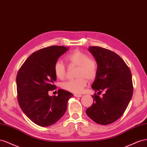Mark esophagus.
<instances>
[{"label": "esophagus", "mask_w": 147, "mask_h": 147, "mask_svg": "<svg viewBox=\"0 0 147 147\" xmlns=\"http://www.w3.org/2000/svg\"><path fill=\"white\" fill-rule=\"evenodd\" d=\"M74 95L75 96V97H82V95L81 94H74Z\"/></svg>", "instance_id": "34e87169"}]
</instances>
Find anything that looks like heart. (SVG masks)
Instances as JSON below:
<instances>
[{"label": "heart", "instance_id": "heart-1", "mask_svg": "<svg viewBox=\"0 0 147 147\" xmlns=\"http://www.w3.org/2000/svg\"><path fill=\"white\" fill-rule=\"evenodd\" d=\"M69 63L78 66L76 79L65 81L62 83L61 87L65 90L74 93H79L86 86L87 81L93 80L98 73V63L94 58H89L87 53L79 50H75L66 57ZM53 71L55 76L60 79H64L66 74V67L61 61H57L53 66Z\"/></svg>", "mask_w": 147, "mask_h": 147}]
</instances>
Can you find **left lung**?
I'll return each instance as SVG.
<instances>
[{
	"instance_id": "left-lung-1",
	"label": "left lung",
	"mask_w": 147,
	"mask_h": 147,
	"mask_svg": "<svg viewBox=\"0 0 147 147\" xmlns=\"http://www.w3.org/2000/svg\"><path fill=\"white\" fill-rule=\"evenodd\" d=\"M89 52L98 63V73L92 88L100 98L92 96L94 103L86 110L87 116L94 122L108 125L120 118L131 101L133 84L131 70L118 54L100 47L91 46Z\"/></svg>"
}]
</instances>
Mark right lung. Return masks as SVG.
<instances>
[{
    "mask_svg": "<svg viewBox=\"0 0 147 147\" xmlns=\"http://www.w3.org/2000/svg\"><path fill=\"white\" fill-rule=\"evenodd\" d=\"M68 48L53 45L42 49L29 56L16 76L19 105L33 123L42 127L50 126L64 115L70 92L59 89L58 96H49V91L56 89L57 76L53 66Z\"/></svg>",
    "mask_w": 147,
    "mask_h": 147,
    "instance_id": "right-lung-1",
    "label": "right lung"
}]
</instances>
